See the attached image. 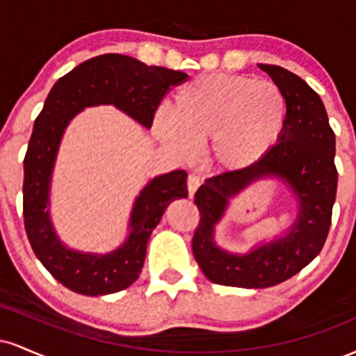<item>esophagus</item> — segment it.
<instances>
[{
  "mask_svg": "<svg viewBox=\"0 0 356 356\" xmlns=\"http://www.w3.org/2000/svg\"><path fill=\"white\" fill-rule=\"evenodd\" d=\"M199 186H201V179H199V175L189 174V177H187V191H189V197H194L195 191H197Z\"/></svg>",
  "mask_w": 356,
  "mask_h": 356,
  "instance_id": "esophagus-1",
  "label": "esophagus"
}]
</instances>
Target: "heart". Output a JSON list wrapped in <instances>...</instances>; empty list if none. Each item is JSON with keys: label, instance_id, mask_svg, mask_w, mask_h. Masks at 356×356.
Instances as JSON below:
<instances>
[{"label": "heart", "instance_id": "obj_1", "mask_svg": "<svg viewBox=\"0 0 356 356\" xmlns=\"http://www.w3.org/2000/svg\"><path fill=\"white\" fill-rule=\"evenodd\" d=\"M284 122L286 102L275 83L214 73L179 88L170 117L157 113L154 130L181 159L211 142L212 159L236 170L259 162L280 140Z\"/></svg>", "mask_w": 356, "mask_h": 356}]
</instances>
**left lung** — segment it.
I'll return each mask as SVG.
<instances>
[{
	"label": "left lung",
	"instance_id": "1",
	"mask_svg": "<svg viewBox=\"0 0 356 356\" xmlns=\"http://www.w3.org/2000/svg\"><path fill=\"white\" fill-rule=\"evenodd\" d=\"M259 68L271 76L286 102V122L277 144L256 164L229 170L195 192L201 222L192 238V252L204 276L216 284L269 288L300 273L320 254L337 197L334 134L325 105L314 90L295 73L276 65ZM276 178L296 197L297 219L281 236L258 243L246 253H231L215 243V226L230 199L257 180Z\"/></svg>",
	"mask_w": 356,
	"mask_h": 356
}]
</instances>
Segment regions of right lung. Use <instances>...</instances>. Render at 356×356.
<instances>
[{"label":"right lung","mask_w":356,"mask_h":356,"mask_svg":"<svg viewBox=\"0 0 356 356\" xmlns=\"http://www.w3.org/2000/svg\"><path fill=\"white\" fill-rule=\"evenodd\" d=\"M187 73L149 67L132 56L107 53L90 58L53 85L36 117L24 155V229L36 257L50 275L72 291L104 296L136 283L145 261L147 241L170 202L187 197L186 170L157 175L134 201L127 238L108 252L68 248L56 236L50 218V191L56 155L65 130L81 110L113 105L145 129L167 90L182 83Z\"/></svg>","instance_id":"add662e5"}]
</instances>
